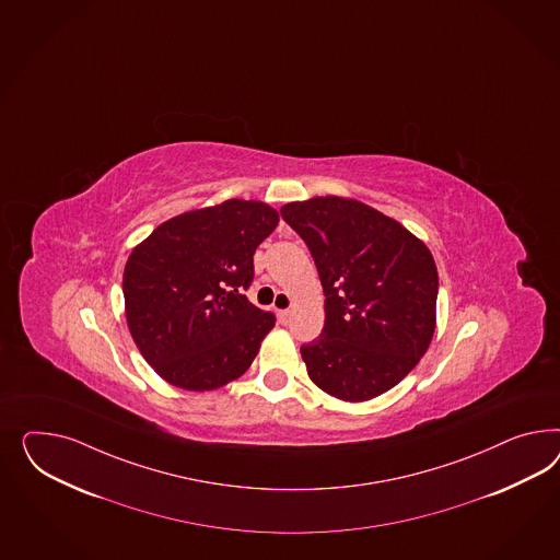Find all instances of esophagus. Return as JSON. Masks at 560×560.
<instances>
[{
  "instance_id": "esophagus-1",
  "label": "esophagus",
  "mask_w": 560,
  "mask_h": 560,
  "mask_svg": "<svg viewBox=\"0 0 560 560\" xmlns=\"http://www.w3.org/2000/svg\"><path fill=\"white\" fill-rule=\"evenodd\" d=\"M276 315H278V320H280L282 325H287L288 320H290V311H288V308H280Z\"/></svg>"
}]
</instances>
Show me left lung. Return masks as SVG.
Here are the masks:
<instances>
[{"instance_id":"left-lung-1","label":"left lung","mask_w":560,"mask_h":560,"mask_svg":"<svg viewBox=\"0 0 560 560\" xmlns=\"http://www.w3.org/2000/svg\"><path fill=\"white\" fill-rule=\"evenodd\" d=\"M306 243L325 294V325L301 346L311 381L337 399L399 384L428 352L438 270L425 243L358 200L320 196L280 208Z\"/></svg>"}]
</instances>
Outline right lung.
Returning <instances> with one entry per match:
<instances>
[{
  "mask_svg": "<svg viewBox=\"0 0 560 560\" xmlns=\"http://www.w3.org/2000/svg\"><path fill=\"white\" fill-rule=\"evenodd\" d=\"M276 224L264 202L226 200L165 221L132 249L122 276L128 329L161 378L212 390L252 366L276 317L243 292Z\"/></svg>",
  "mask_w": 560,
  "mask_h": 560,
  "instance_id": "1",
  "label": "right lung"
}]
</instances>
